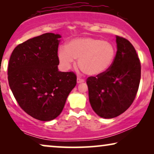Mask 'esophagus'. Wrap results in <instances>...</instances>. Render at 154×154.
<instances>
[{
  "instance_id": "obj_1",
  "label": "esophagus",
  "mask_w": 154,
  "mask_h": 154,
  "mask_svg": "<svg viewBox=\"0 0 154 154\" xmlns=\"http://www.w3.org/2000/svg\"><path fill=\"white\" fill-rule=\"evenodd\" d=\"M83 82H85L84 79H81V78H80V77L77 78V83H83Z\"/></svg>"
}]
</instances>
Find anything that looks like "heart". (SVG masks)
Masks as SVG:
<instances>
[{"label":"heart","mask_w":154,"mask_h":154,"mask_svg":"<svg viewBox=\"0 0 154 154\" xmlns=\"http://www.w3.org/2000/svg\"><path fill=\"white\" fill-rule=\"evenodd\" d=\"M116 48L110 42L95 38H78L71 40L65 48H60L58 58L64 69H69L79 59V66L91 76L102 74L110 68L116 56Z\"/></svg>","instance_id":"obj_1"}]
</instances>
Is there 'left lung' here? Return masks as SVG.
<instances>
[{"label": "left lung", "instance_id": "1", "mask_svg": "<svg viewBox=\"0 0 154 154\" xmlns=\"http://www.w3.org/2000/svg\"><path fill=\"white\" fill-rule=\"evenodd\" d=\"M116 43V54L110 68L86 81L92 108L104 119L116 117L131 106L141 79L140 60L133 45L119 35Z\"/></svg>", "mask_w": 154, "mask_h": 154}]
</instances>
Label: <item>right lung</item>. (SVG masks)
<instances>
[{
    "instance_id": "1",
    "label": "right lung",
    "mask_w": 154,
    "mask_h": 154,
    "mask_svg": "<svg viewBox=\"0 0 154 154\" xmlns=\"http://www.w3.org/2000/svg\"><path fill=\"white\" fill-rule=\"evenodd\" d=\"M60 38L46 33L19 44L8 64V83L14 98L27 114L39 121L57 117L76 85L74 72L58 71Z\"/></svg>"
}]
</instances>
